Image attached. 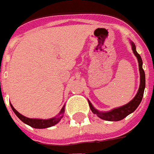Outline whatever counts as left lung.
<instances>
[{"label": "left lung", "mask_w": 154, "mask_h": 154, "mask_svg": "<svg viewBox=\"0 0 154 154\" xmlns=\"http://www.w3.org/2000/svg\"><path fill=\"white\" fill-rule=\"evenodd\" d=\"M130 44L132 45L133 52L137 57L138 63H139V73H140V85H139V90H138V92L136 94L135 97H134V99L131 101H129V103L123 106L118 107V108L113 109V110H110V111H107V112H102V111L97 110L96 108H94L92 104L88 100V103H89L91 111L94 114H96L99 118L104 119V120H108V121H119V120H121L124 118H125L127 116H129V114L133 113L137 109V107L139 106V104H140L143 99L144 88H145V73H144V71L143 69V61L140 55L136 51L134 43L130 42Z\"/></svg>", "instance_id": "1"}]
</instances>
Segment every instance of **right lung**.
I'll use <instances>...</instances> for the list:
<instances>
[{
    "mask_svg": "<svg viewBox=\"0 0 154 154\" xmlns=\"http://www.w3.org/2000/svg\"><path fill=\"white\" fill-rule=\"evenodd\" d=\"M11 107L13 110V111L15 112V114L17 116L19 119L21 120L22 122H24L26 125L31 126L33 128H35V129H44V128H48V127H51V126L55 125L56 124L59 122L61 120V119L63 118L64 113V106L62 108V110L58 114V116H57L56 117H54V118H51V119H30V118H27L25 116H22L21 114H20L15 110V108L13 107L11 104Z\"/></svg>",
    "mask_w": 154,
    "mask_h": 154,
    "instance_id": "obj_1",
    "label": "right lung"
}]
</instances>
